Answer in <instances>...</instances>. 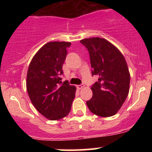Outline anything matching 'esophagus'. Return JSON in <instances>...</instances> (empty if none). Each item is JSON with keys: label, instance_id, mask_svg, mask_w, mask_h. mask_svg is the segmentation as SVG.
Segmentation results:
<instances>
[{"label": "esophagus", "instance_id": "esophagus-1", "mask_svg": "<svg viewBox=\"0 0 152 152\" xmlns=\"http://www.w3.org/2000/svg\"><path fill=\"white\" fill-rule=\"evenodd\" d=\"M76 87H77L78 90H82V88L84 87V85H77L76 86Z\"/></svg>", "mask_w": 152, "mask_h": 152}]
</instances>
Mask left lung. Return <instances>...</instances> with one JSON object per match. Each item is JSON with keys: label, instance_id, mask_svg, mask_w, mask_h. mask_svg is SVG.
I'll use <instances>...</instances> for the list:
<instances>
[{"label": "left lung", "instance_id": "obj_1", "mask_svg": "<svg viewBox=\"0 0 152 152\" xmlns=\"http://www.w3.org/2000/svg\"><path fill=\"white\" fill-rule=\"evenodd\" d=\"M90 53L92 75L99 81L91 87L93 97L87 102L96 115L110 117L118 112L129 91L130 73L121 52L107 39L92 37L82 39Z\"/></svg>", "mask_w": 152, "mask_h": 152}]
</instances>
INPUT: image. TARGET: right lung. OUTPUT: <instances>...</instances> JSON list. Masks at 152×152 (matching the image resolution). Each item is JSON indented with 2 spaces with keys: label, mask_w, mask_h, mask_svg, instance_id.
<instances>
[{
  "label": "right lung",
  "mask_w": 152,
  "mask_h": 152,
  "mask_svg": "<svg viewBox=\"0 0 152 152\" xmlns=\"http://www.w3.org/2000/svg\"><path fill=\"white\" fill-rule=\"evenodd\" d=\"M67 42H49L35 53L29 64L26 89L32 104L41 115L56 121L68 115L76 88L67 81L62 82V65Z\"/></svg>",
  "instance_id": "right-lung-1"
}]
</instances>
